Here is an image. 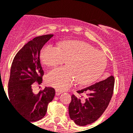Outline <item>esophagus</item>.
Returning a JSON list of instances; mask_svg holds the SVG:
<instances>
[{
    "mask_svg": "<svg viewBox=\"0 0 133 133\" xmlns=\"http://www.w3.org/2000/svg\"><path fill=\"white\" fill-rule=\"evenodd\" d=\"M62 93L61 91H59V89H56V96H59Z\"/></svg>",
    "mask_w": 133,
    "mask_h": 133,
    "instance_id": "34e87169",
    "label": "esophagus"
}]
</instances>
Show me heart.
<instances>
[{"instance_id": "1", "label": "heart", "mask_w": 133, "mask_h": 133, "mask_svg": "<svg viewBox=\"0 0 133 133\" xmlns=\"http://www.w3.org/2000/svg\"><path fill=\"white\" fill-rule=\"evenodd\" d=\"M44 64L56 67L66 61L68 67L51 70L47 74V84L59 90L69 88L77 81L88 85L96 81L104 71L107 58L89 44L81 41H69L57 47L48 44L41 52Z\"/></svg>"}]
</instances>
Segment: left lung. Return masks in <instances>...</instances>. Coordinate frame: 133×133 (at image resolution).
Returning a JSON list of instances; mask_svg holds the SVG:
<instances>
[{
    "label": "left lung",
    "instance_id": "8db88e82",
    "mask_svg": "<svg viewBox=\"0 0 133 133\" xmlns=\"http://www.w3.org/2000/svg\"><path fill=\"white\" fill-rule=\"evenodd\" d=\"M114 77L111 76L84 89L77 91L86 96L77 97L72 94L69 106L70 118L77 125L86 126L95 122L103 114L113 94Z\"/></svg>",
    "mask_w": 133,
    "mask_h": 133
}]
</instances>
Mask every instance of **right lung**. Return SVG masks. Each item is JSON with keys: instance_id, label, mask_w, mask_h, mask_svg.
I'll return each mask as SVG.
<instances>
[{"instance_id": "1", "label": "right lung", "mask_w": 133, "mask_h": 133, "mask_svg": "<svg viewBox=\"0 0 133 133\" xmlns=\"http://www.w3.org/2000/svg\"><path fill=\"white\" fill-rule=\"evenodd\" d=\"M53 34L35 37L17 53L12 63L8 84L9 101L20 114L30 122L43 118L47 106L54 99L55 89L45 87L37 94L33 92V85L42 82L44 71L40 53ZM34 83V84H33Z\"/></svg>"}]
</instances>
